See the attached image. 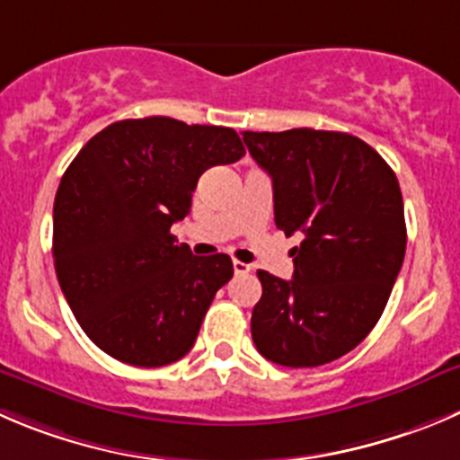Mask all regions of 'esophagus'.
<instances>
[{"mask_svg": "<svg viewBox=\"0 0 460 460\" xmlns=\"http://www.w3.org/2000/svg\"><path fill=\"white\" fill-rule=\"evenodd\" d=\"M233 269H234V275H246V273H251V266L243 264V261H239V260L233 261Z\"/></svg>", "mask_w": 460, "mask_h": 460, "instance_id": "obj_1", "label": "esophagus"}]
</instances>
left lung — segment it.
<instances>
[{"mask_svg": "<svg viewBox=\"0 0 460 460\" xmlns=\"http://www.w3.org/2000/svg\"><path fill=\"white\" fill-rule=\"evenodd\" d=\"M243 142L273 181L275 226L305 237L291 251V279L257 270L255 348L287 368L330 364L377 325L402 269L400 182L373 146L348 133L246 130Z\"/></svg>", "mask_w": 460, "mask_h": 460, "instance_id": "obj_1", "label": "left lung"}]
</instances>
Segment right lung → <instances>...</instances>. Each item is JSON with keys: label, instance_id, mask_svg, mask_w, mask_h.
Listing matches in <instances>:
<instances>
[{"label": "right lung", "instance_id": "right-lung-1", "mask_svg": "<svg viewBox=\"0 0 460 460\" xmlns=\"http://www.w3.org/2000/svg\"><path fill=\"white\" fill-rule=\"evenodd\" d=\"M243 153L233 128L144 117L115 121L74 157L54 200V266L103 352L139 368L190 352L234 270L223 252L191 255L172 226L190 214L203 172Z\"/></svg>", "mask_w": 460, "mask_h": 460}]
</instances>
